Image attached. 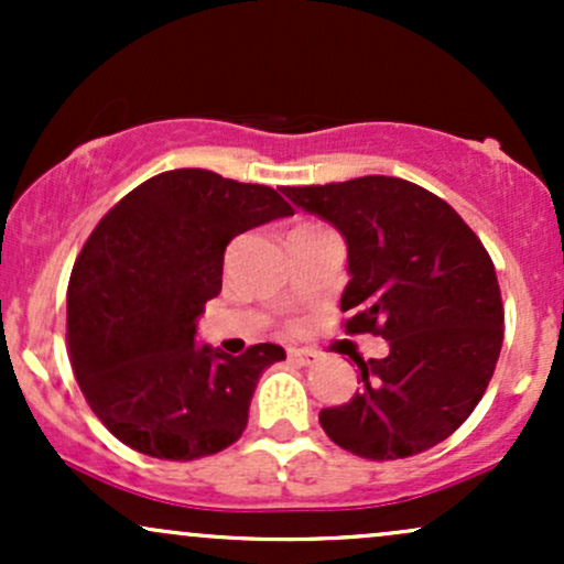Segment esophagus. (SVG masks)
<instances>
[{
  "label": "esophagus",
  "instance_id": "34e87169",
  "mask_svg": "<svg viewBox=\"0 0 564 564\" xmlns=\"http://www.w3.org/2000/svg\"><path fill=\"white\" fill-rule=\"evenodd\" d=\"M289 360H294L300 366H315L318 364V355L313 349H289Z\"/></svg>",
  "mask_w": 564,
  "mask_h": 564
}]
</instances>
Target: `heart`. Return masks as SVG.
<instances>
[{"label":"heart","instance_id":"heart-1","mask_svg":"<svg viewBox=\"0 0 564 564\" xmlns=\"http://www.w3.org/2000/svg\"><path fill=\"white\" fill-rule=\"evenodd\" d=\"M321 225H313V223H307V225H300V228H294V232H291V236H296V232H307V230H318Z\"/></svg>","mask_w":564,"mask_h":564}]
</instances>
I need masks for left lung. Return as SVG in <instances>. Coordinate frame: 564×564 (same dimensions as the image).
I'll return each instance as SVG.
<instances>
[{"mask_svg":"<svg viewBox=\"0 0 564 564\" xmlns=\"http://www.w3.org/2000/svg\"><path fill=\"white\" fill-rule=\"evenodd\" d=\"M283 193L345 236V334L390 341L387 358L355 360L360 390L323 408V432L371 462L443 443L480 403L503 341L501 289L482 241L451 204L400 177Z\"/></svg>","mask_w":564,"mask_h":564,"instance_id":"8db88e82","label":"left lung"}]
</instances>
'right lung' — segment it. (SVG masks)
Instances as JSON below:
<instances>
[{"mask_svg": "<svg viewBox=\"0 0 564 564\" xmlns=\"http://www.w3.org/2000/svg\"><path fill=\"white\" fill-rule=\"evenodd\" d=\"M294 209L268 185L172 170L129 191L97 223L68 281L66 339L84 398L113 437L153 458L193 462L243 435L278 345L230 358L196 347V318L223 289L238 232Z\"/></svg>", "mask_w": 564, "mask_h": 564, "instance_id": "add662e5", "label": "right lung"}]
</instances>
